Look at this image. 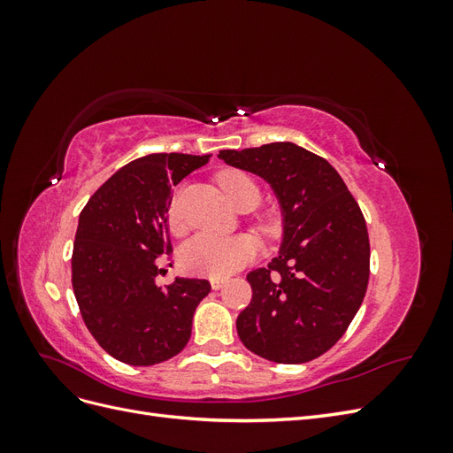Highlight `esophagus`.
I'll list each match as a JSON object with an SVG mask.
<instances>
[{
  "instance_id": "esophagus-1",
  "label": "esophagus",
  "mask_w": 453,
  "mask_h": 453,
  "mask_svg": "<svg viewBox=\"0 0 453 453\" xmlns=\"http://www.w3.org/2000/svg\"><path fill=\"white\" fill-rule=\"evenodd\" d=\"M210 283H211V289L219 291V289H221V287L225 285V280H223V278H211Z\"/></svg>"
}]
</instances>
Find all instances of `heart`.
Returning a JSON list of instances; mask_svg holds the SVG:
<instances>
[{
	"mask_svg": "<svg viewBox=\"0 0 453 453\" xmlns=\"http://www.w3.org/2000/svg\"><path fill=\"white\" fill-rule=\"evenodd\" d=\"M226 198L242 208V205H255L260 202V188L250 173L242 170H226L217 177ZM168 223L173 232L183 230V221L177 202L173 200L168 208ZM258 230L266 236H272L276 230V223L272 219H263L258 223ZM258 243L251 234H213V232H202L190 238L180 250V265L185 272L196 273V276L225 278L228 273L240 270L255 258Z\"/></svg>",
	"mask_w": 453,
	"mask_h": 453,
	"instance_id": "1",
	"label": "heart"
}]
</instances>
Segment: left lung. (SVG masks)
I'll list each match as a JSON object with an SVG mask.
<instances>
[{
    "instance_id": "8db88e82",
    "label": "left lung",
    "mask_w": 453,
    "mask_h": 453,
    "mask_svg": "<svg viewBox=\"0 0 453 453\" xmlns=\"http://www.w3.org/2000/svg\"><path fill=\"white\" fill-rule=\"evenodd\" d=\"M219 158L263 177L283 213V242L266 268L248 273L250 306L236 319L250 351L283 365L308 363L344 336L370 276L359 203L325 158L289 142L225 149Z\"/></svg>"
}]
</instances>
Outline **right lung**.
<instances>
[{
  "instance_id": "obj_1",
  "label": "right lung",
  "mask_w": 453,
  "mask_h": 453,
  "mask_svg": "<svg viewBox=\"0 0 453 453\" xmlns=\"http://www.w3.org/2000/svg\"><path fill=\"white\" fill-rule=\"evenodd\" d=\"M210 155L155 153L135 158L96 190L79 215L72 283L96 342L120 363L150 366L180 353L208 280L158 287L157 260L172 255L168 208L173 187Z\"/></svg>"
}]
</instances>
